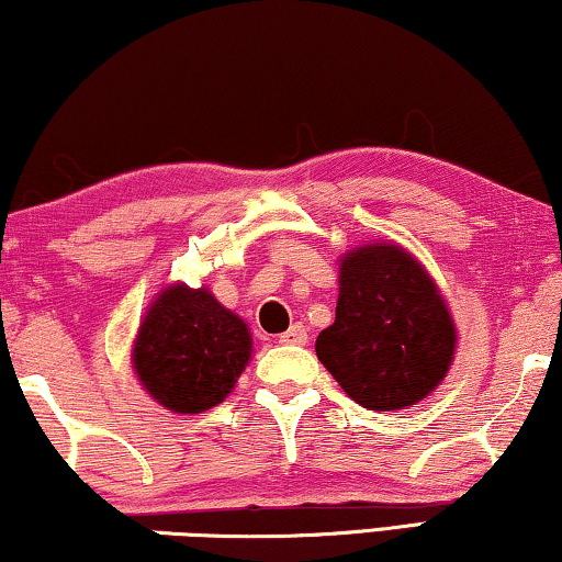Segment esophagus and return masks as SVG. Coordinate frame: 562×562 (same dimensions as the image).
Masks as SVG:
<instances>
[{
	"label": "esophagus",
	"mask_w": 562,
	"mask_h": 562,
	"mask_svg": "<svg viewBox=\"0 0 562 562\" xmlns=\"http://www.w3.org/2000/svg\"><path fill=\"white\" fill-rule=\"evenodd\" d=\"M279 341H281V345H299V347L306 345V341H308L306 327H304V324H299V322L291 324V327L279 337Z\"/></svg>",
	"instance_id": "obj_1"
}]
</instances>
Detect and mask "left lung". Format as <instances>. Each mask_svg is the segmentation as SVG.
<instances>
[{"mask_svg": "<svg viewBox=\"0 0 562 562\" xmlns=\"http://www.w3.org/2000/svg\"><path fill=\"white\" fill-rule=\"evenodd\" d=\"M453 347L446 301L408 250L372 243L341 258L337 316L316 337V357L355 403L416 405L449 372Z\"/></svg>", "mask_w": 562, "mask_h": 562, "instance_id": "1", "label": "left lung"}]
</instances>
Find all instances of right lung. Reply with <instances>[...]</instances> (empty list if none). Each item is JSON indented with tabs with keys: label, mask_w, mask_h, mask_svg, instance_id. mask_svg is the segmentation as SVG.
Here are the masks:
<instances>
[{
	"label": "right lung",
	"mask_w": 562,
	"mask_h": 562,
	"mask_svg": "<svg viewBox=\"0 0 562 562\" xmlns=\"http://www.w3.org/2000/svg\"><path fill=\"white\" fill-rule=\"evenodd\" d=\"M134 370L154 401L175 413L223 403L250 360L246 322L207 289L169 286L144 316Z\"/></svg>",
	"instance_id": "add662e5"
}]
</instances>
